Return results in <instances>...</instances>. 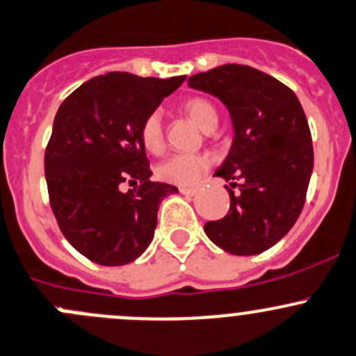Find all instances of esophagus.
I'll return each mask as SVG.
<instances>
[{"label": "esophagus", "mask_w": 356, "mask_h": 356, "mask_svg": "<svg viewBox=\"0 0 356 356\" xmlns=\"http://www.w3.org/2000/svg\"><path fill=\"white\" fill-rule=\"evenodd\" d=\"M179 193H183V195H195L197 193V188H185V186H179Z\"/></svg>", "instance_id": "esophagus-1"}]
</instances>
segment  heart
Instances as JSON below:
<instances>
[{"label": "heart", "mask_w": 356, "mask_h": 356, "mask_svg": "<svg viewBox=\"0 0 356 356\" xmlns=\"http://www.w3.org/2000/svg\"><path fill=\"white\" fill-rule=\"evenodd\" d=\"M183 111L206 131L218 124V111L209 100L192 97L185 100ZM140 142L150 154H159L164 147V118L159 108L149 112L140 126ZM213 159L207 154H173L157 166V177L173 185L193 186L209 170Z\"/></svg>", "instance_id": "obj_1"}]
</instances>
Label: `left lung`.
I'll return each instance as SVG.
<instances>
[{"label": "left lung", "instance_id": "obj_1", "mask_svg": "<svg viewBox=\"0 0 356 356\" xmlns=\"http://www.w3.org/2000/svg\"><path fill=\"white\" fill-rule=\"evenodd\" d=\"M188 86L214 95L234 122V143L214 177L231 188L225 218L204 232L223 251L252 256L275 245L293 228L313 171L312 133L291 88L249 65L225 63L188 77ZM239 183L237 184L236 181Z\"/></svg>", "mask_w": 356, "mask_h": 356}]
</instances>
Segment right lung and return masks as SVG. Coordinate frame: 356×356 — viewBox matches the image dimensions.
<instances>
[{"mask_svg": "<svg viewBox=\"0 0 356 356\" xmlns=\"http://www.w3.org/2000/svg\"><path fill=\"white\" fill-rule=\"evenodd\" d=\"M183 81L108 72L58 107L44 152L50 206L63 237L93 263L119 266L138 258L154 237L161 200L178 192L150 181L140 126ZM126 182L136 188L122 193Z\"/></svg>", "mask_w": 356, "mask_h": 356, "instance_id": "add662e5", "label": "right lung"}]
</instances>
